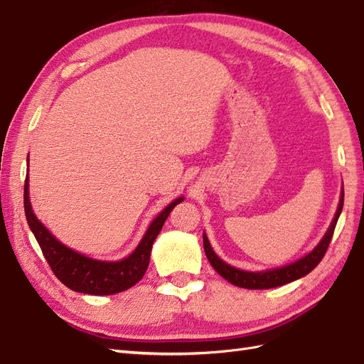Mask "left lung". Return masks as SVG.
I'll list each match as a JSON object with an SVG mask.
<instances>
[{
    "instance_id": "1",
    "label": "left lung",
    "mask_w": 364,
    "mask_h": 364,
    "mask_svg": "<svg viewBox=\"0 0 364 364\" xmlns=\"http://www.w3.org/2000/svg\"><path fill=\"white\" fill-rule=\"evenodd\" d=\"M343 197H345V193H341L340 203H338V208L336 211V217L333 218L331 226L328 228L325 237L321 240V243H318L310 253H308V255L289 264V266H284L279 269H272V270H266V272H245V270L235 269L215 255V252L213 250L211 245H209L208 237L203 234V247H205L206 258L209 262H211V266L214 267V270L220 274V277L241 289L266 290V289L279 287V285L299 279V278L305 277V274L310 273L317 266V264L322 261L323 255L326 253V249H328L329 243H331L337 220L341 214V209H343Z\"/></svg>"
}]
</instances>
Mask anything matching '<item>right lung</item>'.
I'll return each instance as SVG.
<instances>
[{
  "label": "right lung",
  "mask_w": 364,
  "mask_h": 364,
  "mask_svg": "<svg viewBox=\"0 0 364 364\" xmlns=\"http://www.w3.org/2000/svg\"><path fill=\"white\" fill-rule=\"evenodd\" d=\"M183 202V197H179L171 202L164 211L150 223L146 235L142 237L141 243L135 252L121 261H98L87 258L82 253L75 252L54 237L50 230L43 226L36 215L31 211L28 199V176L24 185V209L27 223L33 235L38 240L43 257L48 261L53 273L58 279L67 285L68 289L95 296L115 294L124 291L144 277L150 262V252L153 241L165 223V220L173 211V208Z\"/></svg>",
  "instance_id": "right-lung-1"
}]
</instances>
